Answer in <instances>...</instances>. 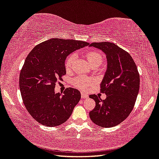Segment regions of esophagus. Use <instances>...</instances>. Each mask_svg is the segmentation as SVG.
<instances>
[{"label":"esophagus","mask_w":159,"mask_h":159,"mask_svg":"<svg viewBox=\"0 0 159 159\" xmlns=\"http://www.w3.org/2000/svg\"><path fill=\"white\" fill-rule=\"evenodd\" d=\"M89 97V95L87 94V93H85L84 92H82L81 93V98L83 99H85V98H88Z\"/></svg>","instance_id":"obj_1"}]
</instances>
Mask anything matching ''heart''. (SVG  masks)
<instances>
[{"label":"heart","mask_w":159,"mask_h":159,"mask_svg":"<svg viewBox=\"0 0 159 159\" xmlns=\"http://www.w3.org/2000/svg\"><path fill=\"white\" fill-rule=\"evenodd\" d=\"M76 59V54H72L67 58L65 61V66L66 69H70L73 66V64ZM86 59L89 61V64L93 66L94 64L100 65L102 61V57L100 53L94 51L89 52L86 54ZM93 82V80L90 78H87L85 76H78L73 80V84L77 88L81 89H85L89 85H91Z\"/></svg>","instance_id":"b5f03b06"}]
</instances>
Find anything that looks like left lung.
<instances>
[{
  "label": "left lung",
  "instance_id": "1",
  "mask_svg": "<svg viewBox=\"0 0 159 159\" xmlns=\"http://www.w3.org/2000/svg\"><path fill=\"white\" fill-rule=\"evenodd\" d=\"M90 47L102 50L107 63L100 84V90L107 97L101 100L96 95H90L95 102L90 118L102 127H115L123 122L134 108L140 84L137 67L129 53L114 43L93 42Z\"/></svg>",
  "mask_w": 159,
  "mask_h": 159
}]
</instances>
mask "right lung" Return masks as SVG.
<instances>
[{
    "mask_svg": "<svg viewBox=\"0 0 159 159\" xmlns=\"http://www.w3.org/2000/svg\"><path fill=\"white\" fill-rule=\"evenodd\" d=\"M86 42L52 38L34 47L20 74V90L28 112L41 125L57 127L66 122L80 99L77 89L54 92L57 80L66 74L65 60Z\"/></svg>",
    "mask_w": 159,
    "mask_h": 159,
    "instance_id": "right-lung-1",
    "label": "right lung"
}]
</instances>
